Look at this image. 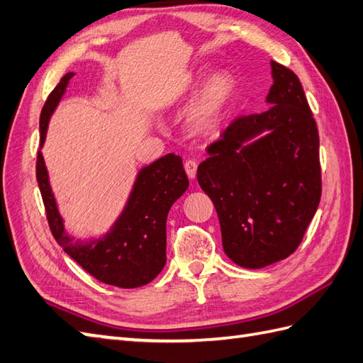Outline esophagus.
Masks as SVG:
<instances>
[{"mask_svg":"<svg viewBox=\"0 0 363 363\" xmlns=\"http://www.w3.org/2000/svg\"><path fill=\"white\" fill-rule=\"evenodd\" d=\"M184 171H186L189 179H194L197 175V162L196 160H186L184 162Z\"/></svg>","mask_w":363,"mask_h":363,"instance_id":"1","label":"esophagus"}]
</instances>
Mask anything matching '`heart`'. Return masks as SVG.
<instances>
[{
  "instance_id": "heart-1",
  "label": "heart",
  "mask_w": 363,
  "mask_h": 363,
  "mask_svg": "<svg viewBox=\"0 0 363 363\" xmlns=\"http://www.w3.org/2000/svg\"><path fill=\"white\" fill-rule=\"evenodd\" d=\"M200 75L197 74H186L182 79L179 86L172 92V99L177 100L196 87L200 83ZM235 89L234 78L228 72H216L208 79L200 96L197 99L194 108L189 113V121L194 130L206 134V132L214 130L220 123V118L226 109L228 103L231 101L233 94Z\"/></svg>"
}]
</instances>
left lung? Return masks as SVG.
Wrapping results in <instances>:
<instances>
[{
    "mask_svg": "<svg viewBox=\"0 0 363 363\" xmlns=\"http://www.w3.org/2000/svg\"><path fill=\"white\" fill-rule=\"evenodd\" d=\"M271 69V108L235 118L197 169L226 255L248 269L293 254L322 196L319 130L303 87L291 69L276 61Z\"/></svg>",
    "mask_w": 363,
    "mask_h": 363,
    "instance_id": "left-lung-1",
    "label": "left lung"
}]
</instances>
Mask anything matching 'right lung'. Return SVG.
I'll list each match as a JSON object with an SVG mask.
<instances>
[{
    "label": "right lung",
    "instance_id": "add662e5",
    "mask_svg": "<svg viewBox=\"0 0 363 363\" xmlns=\"http://www.w3.org/2000/svg\"><path fill=\"white\" fill-rule=\"evenodd\" d=\"M74 72L66 74L48 96L40 117V149L46 140L52 112L65 95ZM37 182L46 217L57 243L79 267L106 285L138 288L152 281L166 263V218L177 199L188 189L189 180L179 155L167 154L143 167L137 175L129 200L111 231L91 242H74L65 231L46 164L37 155Z\"/></svg>",
    "mask_w": 363,
    "mask_h": 363
}]
</instances>
